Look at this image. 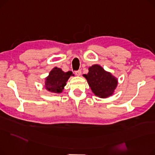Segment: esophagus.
Wrapping results in <instances>:
<instances>
[{"mask_svg":"<svg viewBox=\"0 0 155 155\" xmlns=\"http://www.w3.org/2000/svg\"><path fill=\"white\" fill-rule=\"evenodd\" d=\"M75 74L76 76H79L81 74V70H78V71H76L75 72Z\"/></svg>","mask_w":155,"mask_h":155,"instance_id":"esophagus-1","label":"esophagus"}]
</instances>
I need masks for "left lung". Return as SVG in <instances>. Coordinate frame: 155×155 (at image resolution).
<instances>
[{
	"mask_svg": "<svg viewBox=\"0 0 155 155\" xmlns=\"http://www.w3.org/2000/svg\"><path fill=\"white\" fill-rule=\"evenodd\" d=\"M93 93L101 98L111 96L117 85V79L101 66L94 64L89 68L87 74H83Z\"/></svg>",
	"mask_w": 155,
	"mask_h": 155,
	"instance_id": "8db88e82",
	"label": "left lung"
}]
</instances>
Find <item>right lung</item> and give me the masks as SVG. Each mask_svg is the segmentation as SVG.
Wrapping results in <instances>:
<instances>
[{
    "label": "right lung",
    "instance_id": "obj_1",
    "mask_svg": "<svg viewBox=\"0 0 155 155\" xmlns=\"http://www.w3.org/2000/svg\"><path fill=\"white\" fill-rule=\"evenodd\" d=\"M71 76H74L71 71L64 72L60 68H54L45 78V87L51 93H61Z\"/></svg>",
    "mask_w": 155,
    "mask_h": 155
}]
</instances>
